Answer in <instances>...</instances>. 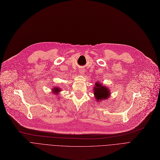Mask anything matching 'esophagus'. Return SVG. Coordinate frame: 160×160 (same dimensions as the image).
Wrapping results in <instances>:
<instances>
[{
	"instance_id": "obj_1",
	"label": "esophagus",
	"mask_w": 160,
	"mask_h": 160,
	"mask_svg": "<svg viewBox=\"0 0 160 160\" xmlns=\"http://www.w3.org/2000/svg\"><path fill=\"white\" fill-rule=\"evenodd\" d=\"M84 71H83V69H80V74H84Z\"/></svg>"
}]
</instances>
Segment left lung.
I'll return each mask as SVG.
<instances>
[{"instance_id":"8db88e82","label":"left lung","mask_w":160,"mask_h":160,"mask_svg":"<svg viewBox=\"0 0 160 160\" xmlns=\"http://www.w3.org/2000/svg\"><path fill=\"white\" fill-rule=\"evenodd\" d=\"M93 94L96 102H101L102 100H107L111 96L110 89L106 86H103L101 82H96L93 87Z\"/></svg>"}]
</instances>
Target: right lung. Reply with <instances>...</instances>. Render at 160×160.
<instances>
[{
  "label": "right lung",
  "instance_id": "1",
  "mask_svg": "<svg viewBox=\"0 0 160 160\" xmlns=\"http://www.w3.org/2000/svg\"><path fill=\"white\" fill-rule=\"evenodd\" d=\"M52 93L53 94H56V95H58L60 94V92L62 91V89L61 88H59L58 87H54V88H52Z\"/></svg>",
  "mask_w": 160,
  "mask_h": 160
}]
</instances>
